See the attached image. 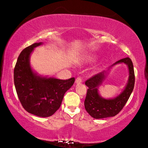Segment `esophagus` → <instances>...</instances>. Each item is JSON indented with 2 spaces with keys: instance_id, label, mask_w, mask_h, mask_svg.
Returning <instances> with one entry per match:
<instances>
[{
  "instance_id": "obj_1",
  "label": "esophagus",
  "mask_w": 148,
  "mask_h": 148,
  "mask_svg": "<svg viewBox=\"0 0 148 148\" xmlns=\"http://www.w3.org/2000/svg\"><path fill=\"white\" fill-rule=\"evenodd\" d=\"M82 79L81 77H79L76 79V80H75L76 84H80V83H82Z\"/></svg>"
}]
</instances>
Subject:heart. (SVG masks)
Instances as JSON below:
<instances>
[{
    "instance_id": "obj_1",
    "label": "heart",
    "mask_w": 148,
    "mask_h": 148,
    "mask_svg": "<svg viewBox=\"0 0 148 148\" xmlns=\"http://www.w3.org/2000/svg\"><path fill=\"white\" fill-rule=\"evenodd\" d=\"M96 56L93 55V56H89L88 59V60H90V61H94V60L96 59Z\"/></svg>"
}]
</instances>
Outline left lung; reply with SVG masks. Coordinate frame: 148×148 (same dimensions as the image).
<instances>
[{
  "instance_id": "1",
  "label": "left lung",
  "mask_w": 148,
  "mask_h": 148,
  "mask_svg": "<svg viewBox=\"0 0 148 148\" xmlns=\"http://www.w3.org/2000/svg\"><path fill=\"white\" fill-rule=\"evenodd\" d=\"M120 63L126 64L128 66L129 79L124 90L115 98H104L101 97L98 93V87L106 78V72L103 71L95 75L85 83L88 87L84 102L85 108L93 118L99 119L114 116L122 110L133 92L135 85V73L133 62L130 58L127 57L116 61L111 67Z\"/></svg>"
}]
</instances>
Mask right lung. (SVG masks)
Masks as SVG:
<instances>
[{"instance_id": "add662e5", "label": "right lung", "mask_w": 148, "mask_h": 148, "mask_svg": "<svg viewBox=\"0 0 148 148\" xmlns=\"http://www.w3.org/2000/svg\"><path fill=\"white\" fill-rule=\"evenodd\" d=\"M42 42L34 43L23 50L14 69V84L23 108L40 117L52 116L61 105L64 95L71 88L75 78L62 80L42 77L30 65V54Z\"/></svg>"}]
</instances>
